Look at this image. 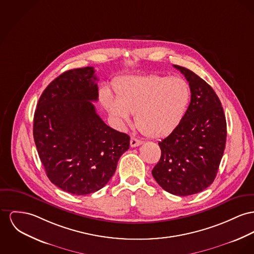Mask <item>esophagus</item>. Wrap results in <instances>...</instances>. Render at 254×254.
I'll return each mask as SVG.
<instances>
[{"label":"esophagus","instance_id":"34e87169","mask_svg":"<svg viewBox=\"0 0 254 254\" xmlns=\"http://www.w3.org/2000/svg\"><path fill=\"white\" fill-rule=\"evenodd\" d=\"M141 143H142L141 140H139V139H137V138H135V137H132L131 140H130V145H131V147H136V146L140 145Z\"/></svg>","mask_w":254,"mask_h":254}]
</instances>
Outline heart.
I'll list each match as a JSON object with an SVG mask.
<instances>
[{"label":"heart","mask_w":254,"mask_h":254,"mask_svg":"<svg viewBox=\"0 0 254 254\" xmlns=\"http://www.w3.org/2000/svg\"><path fill=\"white\" fill-rule=\"evenodd\" d=\"M117 100L104 95L105 106L115 117L128 123L135 114L136 127L145 135L164 137L183 119L190 99L186 80L168 76H133L115 84Z\"/></svg>","instance_id":"heart-1"}]
</instances>
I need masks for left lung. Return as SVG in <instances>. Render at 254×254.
<instances>
[{"instance_id":"1","label":"left lung","mask_w":254,"mask_h":254,"mask_svg":"<svg viewBox=\"0 0 254 254\" xmlns=\"http://www.w3.org/2000/svg\"><path fill=\"white\" fill-rule=\"evenodd\" d=\"M174 67L189 82L190 103L179 125L159 142L162 154L152 175L169 193L187 196L214 182L225 148L226 120L214 89L192 71Z\"/></svg>"}]
</instances>
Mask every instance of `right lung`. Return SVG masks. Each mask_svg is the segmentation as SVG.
<instances>
[{
  "instance_id": "add662e5",
  "label": "right lung",
  "mask_w": 254,
  "mask_h": 254,
  "mask_svg": "<svg viewBox=\"0 0 254 254\" xmlns=\"http://www.w3.org/2000/svg\"><path fill=\"white\" fill-rule=\"evenodd\" d=\"M94 73L90 66L63 73L44 89L34 112V142L48 178L77 195L105 186L130 146V136L96 113Z\"/></svg>"
}]
</instances>
